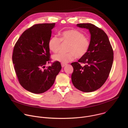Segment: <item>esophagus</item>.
Returning a JSON list of instances; mask_svg holds the SVG:
<instances>
[{
  "label": "esophagus",
  "instance_id": "34e87169",
  "mask_svg": "<svg viewBox=\"0 0 128 128\" xmlns=\"http://www.w3.org/2000/svg\"><path fill=\"white\" fill-rule=\"evenodd\" d=\"M65 65H66V64H61V66H62V67H64Z\"/></svg>",
  "mask_w": 128,
  "mask_h": 128
}]
</instances>
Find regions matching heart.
Returning <instances> with one entry per match:
<instances>
[{
    "label": "heart",
    "mask_w": 128,
    "mask_h": 128,
    "mask_svg": "<svg viewBox=\"0 0 128 128\" xmlns=\"http://www.w3.org/2000/svg\"><path fill=\"white\" fill-rule=\"evenodd\" d=\"M61 42L69 44L67 50L68 52L54 54L52 59L64 64L73 61L76 57L78 59L84 57L88 52L90 46V40L82 33L77 30L70 29L61 32L60 39L57 36H52L48 42L50 50L54 52H57L60 48Z\"/></svg>",
    "instance_id": "1"
}]
</instances>
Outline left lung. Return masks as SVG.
Wrapping results in <instances>:
<instances>
[{
    "label": "left lung",
    "instance_id": "8db88e82",
    "mask_svg": "<svg viewBox=\"0 0 128 128\" xmlns=\"http://www.w3.org/2000/svg\"><path fill=\"white\" fill-rule=\"evenodd\" d=\"M76 26L89 30L90 46L84 57L71 64L74 67L71 80L78 90L92 92L101 88L107 79L113 63L114 52L103 30L90 23L78 24ZM80 63L85 65L81 66Z\"/></svg>",
    "mask_w": 128,
    "mask_h": 128
}]
</instances>
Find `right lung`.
I'll return each mask as SVG.
<instances>
[{
	"label": "right lung",
	"instance_id": "add662e5",
	"mask_svg": "<svg viewBox=\"0 0 128 128\" xmlns=\"http://www.w3.org/2000/svg\"><path fill=\"white\" fill-rule=\"evenodd\" d=\"M54 26L55 23L33 25L22 33L14 48L12 60L19 83L34 94L50 88L62 68L56 61L45 68L50 60L48 42Z\"/></svg>",
	"mask_w": 128,
	"mask_h": 128
}]
</instances>
